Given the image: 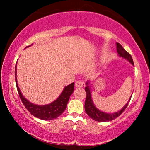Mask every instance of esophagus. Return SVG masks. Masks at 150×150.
Listing matches in <instances>:
<instances>
[{
  "label": "esophagus",
  "instance_id": "1",
  "mask_svg": "<svg viewBox=\"0 0 150 150\" xmlns=\"http://www.w3.org/2000/svg\"><path fill=\"white\" fill-rule=\"evenodd\" d=\"M83 85H84V83L81 81H77L75 83V86L76 87H83Z\"/></svg>",
  "mask_w": 150,
  "mask_h": 150
}]
</instances>
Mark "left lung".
<instances>
[{
  "mask_svg": "<svg viewBox=\"0 0 150 150\" xmlns=\"http://www.w3.org/2000/svg\"><path fill=\"white\" fill-rule=\"evenodd\" d=\"M117 51L118 55L120 57H122L123 59H126L127 61H128L131 64L134 65V63H133V60L131 55L129 53L124 50V48L122 46V45L117 43ZM90 81H88L86 83V87H85V91L87 93V97H86L85 100V112L92 120L97 121V122H110L118 117L124 111L127 106L128 105L129 102L130 101L131 95L130 98H129V100L128 102L126 104L124 107H123L120 110H119L117 112H111V113H107V112H103L102 110L98 109V108H96V106L94 104L93 100H92L91 98V88H90Z\"/></svg>",
  "mask_w": 150,
  "mask_h": 150,
  "instance_id": "obj_1",
  "label": "left lung"
}]
</instances>
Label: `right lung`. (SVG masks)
<instances>
[{"label": "right lung", "mask_w": 150, "mask_h": 150, "mask_svg": "<svg viewBox=\"0 0 150 150\" xmlns=\"http://www.w3.org/2000/svg\"><path fill=\"white\" fill-rule=\"evenodd\" d=\"M27 46V47H29ZM26 47V48H27ZM17 63L16 64V83L17 89L19 94L20 100L28 111L33 115L42 120H54L60 116L66 108L67 102H68L70 96L72 94L74 89V83L70 85L65 86L62 93L54 101L46 105H36L24 97L18 87L17 81Z\"/></svg>", "instance_id": "right-lung-1"}]
</instances>
